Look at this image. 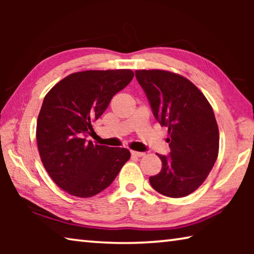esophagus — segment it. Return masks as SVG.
Segmentation results:
<instances>
[{
  "instance_id": "1",
  "label": "esophagus",
  "mask_w": 254,
  "mask_h": 254,
  "mask_svg": "<svg viewBox=\"0 0 254 254\" xmlns=\"http://www.w3.org/2000/svg\"><path fill=\"white\" fill-rule=\"evenodd\" d=\"M131 154H132L133 157L140 158V157H143V156H144V152H139V151H131Z\"/></svg>"
}]
</instances>
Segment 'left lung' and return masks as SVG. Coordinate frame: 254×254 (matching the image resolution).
<instances>
[{
	"label": "left lung",
	"mask_w": 254,
	"mask_h": 254,
	"mask_svg": "<svg viewBox=\"0 0 254 254\" xmlns=\"http://www.w3.org/2000/svg\"><path fill=\"white\" fill-rule=\"evenodd\" d=\"M152 113L168 127L170 153L158 154L162 168L149 182L160 194L179 198L207 178L218 156V127L204 94L185 77L166 70H136Z\"/></svg>",
	"instance_id": "left-lung-1"
}]
</instances>
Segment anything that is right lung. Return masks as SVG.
Listing matches in <instances>:
<instances>
[{"label": "right lung", "mask_w": 254, "mask_h": 254, "mask_svg": "<svg viewBox=\"0 0 254 254\" xmlns=\"http://www.w3.org/2000/svg\"><path fill=\"white\" fill-rule=\"evenodd\" d=\"M133 76L130 69L75 72L45 96L37 121L38 149L47 173L68 194L97 195L130 159L126 148L94 144L86 137L94 132L92 122Z\"/></svg>", "instance_id": "obj_1"}]
</instances>
